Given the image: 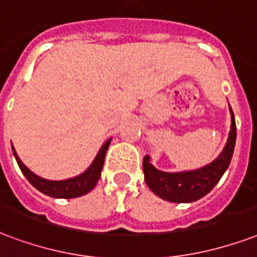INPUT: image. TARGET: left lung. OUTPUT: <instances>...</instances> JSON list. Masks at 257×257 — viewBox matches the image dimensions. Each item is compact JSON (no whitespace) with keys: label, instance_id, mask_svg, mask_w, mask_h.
<instances>
[{"label":"left lung","instance_id":"8db88e82","mask_svg":"<svg viewBox=\"0 0 257 257\" xmlns=\"http://www.w3.org/2000/svg\"><path fill=\"white\" fill-rule=\"evenodd\" d=\"M230 115H232V126L229 132L228 143L220 156L206 167L199 168L195 171L175 172V174L163 172L156 170L150 162L148 155H146L143 160V170L148 187L160 198L176 203L194 202L205 197L207 193H210L229 167L234 151L236 121H234L232 107H230Z\"/></svg>","mask_w":257,"mask_h":257}]
</instances>
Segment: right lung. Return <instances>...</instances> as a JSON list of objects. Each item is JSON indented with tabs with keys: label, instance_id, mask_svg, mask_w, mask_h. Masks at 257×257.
<instances>
[{
	"label": "right lung",
	"instance_id": "add662e5",
	"mask_svg": "<svg viewBox=\"0 0 257 257\" xmlns=\"http://www.w3.org/2000/svg\"><path fill=\"white\" fill-rule=\"evenodd\" d=\"M109 144H110V140L103 144L102 148L98 152L97 158L94 159L93 164L83 174L76 176V178H72V179L59 182L47 181L40 176L35 175L32 171H29L28 168L23 164L13 147H12V150H13V155L17 160L20 170L33 187H36L39 191H42L43 194L50 195V197H54V198H76V197H81V195H85L89 191H91L94 186L97 185L98 179L101 176V171H102L105 155H106V151L109 148Z\"/></svg>",
	"mask_w": 257,
	"mask_h": 257
}]
</instances>
